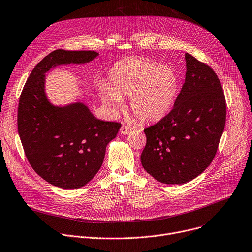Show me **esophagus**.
I'll use <instances>...</instances> for the list:
<instances>
[{"label":"esophagus","instance_id":"esophagus-1","mask_svg":"<svg viewBox=\"0 0 252 252\" xmlns=\"http://www.w3.org/2000/svg\"><path fill=\"white\" fill-rule=\"evenodd\" d=\"M131 130H132V128L129 127V126H126V125H123V126L120 128V132H121V134H123V135H126V134L130 133Z\"/></svg>","mask_w":252,"mask_h":252}]
</instances>
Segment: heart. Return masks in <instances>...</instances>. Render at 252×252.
<instances>
[{"label":"heart","mask_w":252,"mask_h":252,"mask_svg":"<svg viewBox=\"0 0 252 252\" xmlns=\"http://www.w3.org/2000/svg\"><path fill=\"white\" fill-rule=\"evenodd\" d=\"M110 87L100 89L102 100L112 110L122 107L129 96L133 114L143 122L159 120L170 110L179 90L177 72L145 59H127L110 73Z\"/></svg>","instance_id":"heart-1"}]
</instances>
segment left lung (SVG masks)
<instances>
[{"label":"left lung","instance_id":"8db88e82","mask_svg":"<svg viewBox=\"0 0 252 252\" xmlns=\"http://www.w3.org/2000/svg\"><path fill=\"white\" fill-rule=\"evenodd\" d=\"M186 80L173 109L144 130L143 168L157 181L183 185L214 158L226 121L221 83L210 66L186 53Z\"/></svg>","mask_w":252,"mask_h":252}]
</instances>
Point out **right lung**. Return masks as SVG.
Here are the masks:
<instances>
[{
    "label": "right lung",
    "mask_w": 252,
    "mask_h": 252,
    "mask_svg": "<svg viewBox=\"0 0 252 252\" xmlns=\"http://www.w3.org/2000/svg\"><path fill=\"white\" fill-rule=\"evenodd\" d=\"M98 55L85 50L52 51L31 71L19 100L18 132L26 158L38 176L62 189H79L93 180L121 124L95 118L80 101L52 104L45 73L57 66L87 64Z\"/></svg>",
    "instance_id": "1"
}]
</instances>
